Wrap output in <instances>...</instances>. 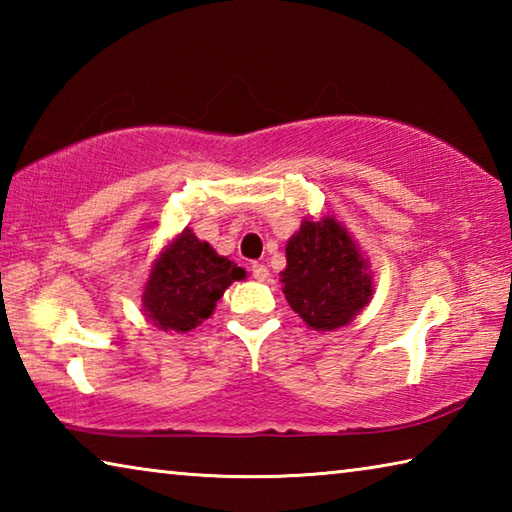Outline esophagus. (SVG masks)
<instances>
[{
	"instance_id": "esophagus-1",
	"label": "esophagus",
	"mask_w": 512,
	"mask_h": 512,
	"mask_svg": "<svg viewBox=\"0 0 512 512\" xmlns=\"http://www.w3.org/2000/svg\"><path fill=\"white\" fill-rule=\"evenodd\" d=\"M250 271H253V277L255 280H259V282H264V280H268V268L264 266V264H259V262H253V266H250Z\"/></svg>"
}]
</instances>
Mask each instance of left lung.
Instances as JSON below:
<instances>
[{
	"label": "left lung",
	"instance_id": "1",
	"mask_svg": "<svg viewBox=\"0 0 512 512\" xmlns=\"http://www.w3.org/2000/svg\"><path fill=\"white\" fill-rule=\"evenodd\" d=\"M280 282L289 307L316 332L350 325L375 291L368 257L334 214L300 223Z\"/></svg>",
	"mask_w": 512,
	"mask_h": 512
}]
</instances>
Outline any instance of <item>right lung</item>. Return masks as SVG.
I'll use <instances>...</instances> for the list:
<instances>
[{"label":"right lung","mask_w":512,"mask_h":512,"mask_svg":"<svg viewBox=\"0 0 512 512\" xmlns=\"http://www.w3.org/2000/svg\"><path fill=\"white\" fill-rule=\"evenodd\" d=\"M244 277V268L185 228L153 262L142 311L162 332L187 334L210 318L223 291Z\"/></svg>","instance_id":"obj_1"}]
</instances>
